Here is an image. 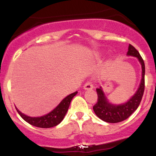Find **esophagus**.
<instances>
[{
	"instance_id": "34e87169",
	"label": "esophagus",
	"mask_w": 156,
	"mask_h": 156,
	"mask_svg": "<svg viewBox=\"0 0 156 156\" xmlns=\"http://www.w3.org/2000/svg\"><path fill=\"white\" fill-rule=\"evenodd\" d=\"M83 88L85 89V90H92V89H93V83L90 80L87 81V82H86V83L84 84Z\"/></svg>"
}]
</instances>
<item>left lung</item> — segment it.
<instances>
[{"label":"left lung","mask_w":156,"mask_h":156,"mask_svg":"<svg viewBox=\"0 0 156 156\" xmlns=\"http://www.w3.org/2000/svg\"><path fill=\"white\" fill-rule=\"evenodd\" d=\"M127 54L133 56L139 59L142 69V78L141 80L140 86L138 89L136 94L129 100L127 103L121 105H113L109 103L105 97L104 93L101 87L96 89L97 93V103L93 106V109L96 115L100 119L109 122V123H116L128 119L139 107L142 100V96L145 90V63L139 51L129 44Z\"/></svg>","instance_id":"obj_1"}]
</instances>
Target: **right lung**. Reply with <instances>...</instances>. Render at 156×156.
Masks as SVG:
<instances>
[{"mask_svg":"<svg viewBox=\"0 0 156 156\" xmlns=\"http://www.w3.org/2000/svg\"><path fill=\"white\" fill-rule=\"evenodd\" d=\"M76 93L77 92H75L66 96L53 111L44 116L30 117L20 112L17 108L16 109L21 118L30 125L39 127V128H51V127L56 126L61 122L69 109L71 100L76 95Z\"/></svg>","mask_w":156,"mask_h":156,"instance_id":"add662e5","label":"right lung"}]
</instances>
